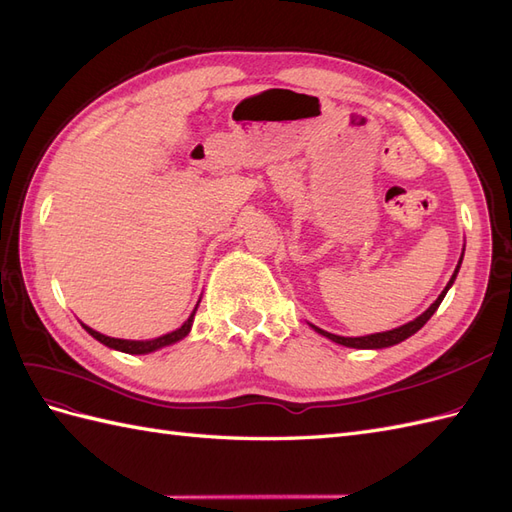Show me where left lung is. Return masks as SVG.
<instances>
[{
  "mask_svg": "<svg viewBox=\"0 0 512 512\" xmlns=\"http://www.w3.org/2000/svg\"><path fill=\"white\" fill-rule=\"evenodd\" d=\"M461 260H463V254H461V258H459V262H457V269H455L453 277H451V280H448L446 288L440 292V297L429 305L427 312H423L418 318L410 320L408 324H401V327H397V329H393V331L374 333V335H365V337H342V335H333V333L322 331V329L314 327V324H312V329H314L316 333L324 335V337H329L331 342H335V344H342V346H348V348H359V350H380V348H389V346H395V344H399V342H404V339H408L410 335H414L418 329H421L423 324L433 316V312H436V309L440 307L442 299L446 297L448 288H451L453 282H455V277H457L459 267H461Z\"/></svg>",
  "mask_w": 512,
  "mask_h": 512,
  "instance_id": "obj_1",
  "label": "left lung"
}]
</instances>
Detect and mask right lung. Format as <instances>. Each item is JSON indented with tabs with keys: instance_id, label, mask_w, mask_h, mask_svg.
I'll return each mask as SVG.
<instances>
[{
	"instance_id": "add662e5",
	"label": "right lung",
	"mask_w": 512,
	"mask_h": 512,
	"mask_svg": "<svg viewBox=\"0 0 512 512\" xmlns=\"http://www.w3.org/2000/svg\"><path fill=\"white\" fill-rule=\"evenodd\" d=\"M198 303H200V301H198ZM196 307H198V305H196ZM196 307H194V312L190 314V318L185 320L177 331H173V333H166V335L156 337V339H145V342H136V339H117V337H108V335H102V333H98V331H94V329L85 327V324H83V329H85L91 337H96L100 344H104V346H108V348H113V350L126 352V354H149V352H153V350H160V348H164V346L175 344V342H179V339H183L185 335H188V333H190V329H192V322H194Z\"/></svg>"
}]
</instances>
